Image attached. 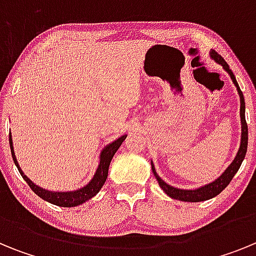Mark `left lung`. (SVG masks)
I'll use <instances>...</instances> for the list:
<instances>
[{"label": "left lung", "mask_w": 256, "mask_h": 256, "mask_svg": "<svg viewBox=\"0 0 256 256\" xmlns=\"http://www.w3.org/2000/svg\"><path fill=\"white\" fill-rule=\"evenodd\" d=\"M210 58L216 61V64L222 65L223 69L230 74L232 82H234V87H236L237 92H238L240 96V118H241V142H240V148L237 151L236 156H234V162L228 165V168L226 169L223 173L219 176L216 180H214L212 182L206 183L204 186L198 187L195 190H183V188H177V187H173L170 184L162 180V178L158 176L155 169V165L151 162V168H152V173L155 176V178L159 182V186L162 187V191L169 196V198H174V200L180 201H187V202H200V201H206L209 198H216V195H219L226 187L230 184V182L232 180V178L234 177V174L237 173V170L240 169L241 164H242L244 159H245L246 151H248V124H246L245 119V98H244V94L241 92L238 87V83H237L236 78H234V74L232 73V70L230 69L228 64L224 61V58L219 55L218 52L212 50L210 51Z\"/></svg>", "instance_id": "1"}]
</instances>
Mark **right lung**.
<instances>
[{
	"instance_id": "1",
	"label": "right lung",
	"mask_w": 256,
	"mask_h": 256,
	"mask_svg": "<svg viewBox=\"0 0 256 256\" xmlns=\"http://www.w3.org/2000/svg\"><path fill=\"white\" fill-rule=\"evenodd\" d=\"M126 138V134L120 136L119 138H116L115 141L110 142L108 144H106L105 148H102V151L100 152L98 156V165H97V169L94 172V177L91 178V180L86 184V186L80 187V188L73 190V191H50V190L42 188L38 184L32 182L28 177H26L24 172L20 168L19 162L16 160V156H15V151H14V144H12V136L10 132V148H11V155H12V160L16 165L18 170L22 174V177L24 178L28 186L33 190L36 195L40 196V198H44L47 202H51L54 205H58V206L62 208H74L78 206V205L83 204L86 201L91 200L94 196H96L100 190L102 188V186L105 184L106 178H108V166H110V162L112 159L114 158L115 152L118 151V148H120V144H123L124 140Z\"/></svg>"
}]
</instances>
